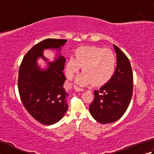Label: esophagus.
Here are the masks:
<instances>
[{
  "instance_id": "esophagus-1",
  "label": "esophagus",
  "mask_w": 154,
  "mask_h": 154,
  "mask_svg": "<svg viewBox=\"0 0 154 154\" xmlns=\"http://www.w3.org/2000/svg\"><path fill=\"white\" fill-rule=\"evenodd\" d=\"M75 87V91H84V89H82V88H80V87H77V86H74Z\"/></svg>"
}]
</instances>
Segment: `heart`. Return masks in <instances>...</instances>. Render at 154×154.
I'll list each match as a JSON object with an SVG mask.
<instances>
[{"label": "heart", "instance_id": "obj_1", "mask_svg": "<svg viewBox=\"0 0 154 154\" xmlns=\"http://www.w3.org/2000/svg\"><path fill=\"white\" fill-rule=\"evenodd\" d=\"M116 65L115 55L109 49L96 46H85L78 48L75 58L70 57L66 65L69 78L83 67L84 73L77 78V83L81 85L92 83L101 85L107 83L114 73Z\"/></svg>", "mask_w": 154, "mask_h": 154}]
</instances>
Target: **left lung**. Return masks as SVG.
I'll return each mask as SVG.
<instances>
[{
  "label": "left lung",
  "instance_id": "obj_1",
  "mask_svg": "<svg viewBox=\"0 0 154 154\" xmlns=\"http://www.w3.org/2000/svg\"><path fill=\"white\" fill-rule=\"evenodd\" d=\"M117 65L109 81L94 91V99L89 111L97 122L111 123L123 116L128 107L133 93V73L130 61L124 52L114 45Z\"/></svg>",
  "mask_w": 154,
  "mask_h": 154
}]
</instances>
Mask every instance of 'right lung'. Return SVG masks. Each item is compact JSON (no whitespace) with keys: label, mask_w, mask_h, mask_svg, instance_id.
<instances>
[{"label":"right lung","mask_w":154,"mask_h":154,"mask_svg":"<svg viewBox=\"0 0 154 154\" xmlns=\"http://www.w3.org/2000/svg\"><path fill=\"white\" fill-rule=\"evenodd\" d=\"M66 40L46 39L35 44L23 58L19 68L18 92L22 103L30 115L45 125L60 121L68 109V94L63 88L65 59L60 55L45 71L37 66L45 49H60Z\"/></svg>","instance_id":"obj_1"}]
</instances>
